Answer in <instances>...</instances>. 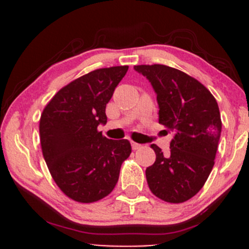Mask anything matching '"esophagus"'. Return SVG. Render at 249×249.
I'll return each instance as SVG.
<instances>
[{
	"label": "esophagus",
	"mask_w": 249,
	"mask_h": 249,
	"mask_svg": "<svg viewBox=\"0 0 249 249\" xmlns=\"http://www.w3.org/2000/svg\"><path fill=\"white\" fill-rule=\"evenodd\" d=\"M131 147H132V149H134V150H137V149H140V148H142V144H140V143H136V142H134V141H131Z\"/></svg>",
	"instance_id": "1"
}]
</instances>
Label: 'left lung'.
<instances>
[{
  "label": "left lung",
  "instance_id": "1",
  "mask_svg": "<svg viewBox=\"0 0 249 249\" xmlns=\"http://www.w3.org/2000/svg\"><path fill=\"white\" fill-rule=\"evenodd\" d=\"M134 69L150 82L159 123L173 132L167 154L150 145L157 159L145 170L148 187L164 201L184 202L200 192L214 165L222 132L218 104L205 85L179 70L165 65Z\"/></svg>",
  "mask_w": 249,
  "mask_h": 249
}]
</instances>
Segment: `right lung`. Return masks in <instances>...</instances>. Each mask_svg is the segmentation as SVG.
I'll return each instance as SVG.
<instances>
[{
  "mask_svg": "<svg viewBox=\"0 0 249 249\" xmlns=\"http://www.w3.org/2000/svg\"><path fill=\"white\" fill-rule=\"evenodd\" d=\"M129 66L99 69L60 89L44 107L39 139L50 175L66 196L99 201L110 194L120 167L131 154L127 140H109L97 130L106 124V105Z\"/></svg>",
  "mask_w": 249,
  "mask_h": 249,
  "instance_id": "add662e5",
  "label": "right lung"
}]
</instances>
